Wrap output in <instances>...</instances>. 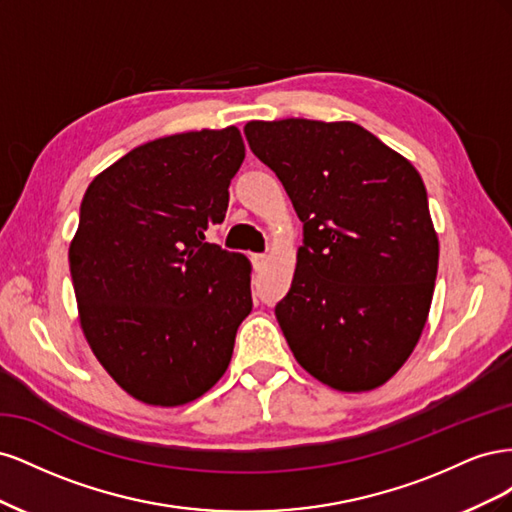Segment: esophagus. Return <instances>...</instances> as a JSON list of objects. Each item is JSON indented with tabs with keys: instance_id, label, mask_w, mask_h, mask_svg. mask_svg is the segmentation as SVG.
<instances>
[{
	"instance_id": "34e87169",
	"label": "esophagus",
	"mask_w": 512,
	"mask_h": 512,
	"mask_svg": "<svg viewBox=\"0 0 512 512\" xmlns=\"http://www.w3.org/2000/svg\"><path fill=\"white\" fill-rule=\"evenodd\" d=\"M252 262H254L256 269H262V267L267 265V256H265V254H254V256H252Z\"/></svg>"
}]
</instances>
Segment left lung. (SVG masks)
Listing matches in <instances>:
<instances>
[{
	"label": "left lung",
	"instance_id": "8db88e82",
	"mask_svg": "<svg viewBox=\"0 0 512 512\" xmlns=\"http://www.w3.org/2000/svg\"><path fill=\"white\" fill-rule=\"evenodd\" d=\"M254 156L303 222L275 316L299 365L335 391L389 382L425 329L440 245L418 170L352 121H250Z\"/></svg>",
	"mask_w": 512,
	"mask_h": 512
}]
</instances>
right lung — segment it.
<instances>
[{
	"mask_svg": "<svg viewBox=\"0 0 512 512\" xmlns=\"http://www.w3.org/2000/svg\"><path fill=\"white\" fill-rule=\"evenodd\" d=\"M243 158L235 126L164 136L102 170L83 196L68 252L81 329L143 404L205 395L252 312L250 260L205 243Z\"/></svg>",
	"mask_w": 512,
	"mask_h": 512,
	"instance_id": "right-lung-1",
	"label": "right lung"
}]
</instances>
